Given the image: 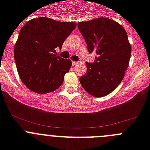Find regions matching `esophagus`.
I'll use <instances>...</instances> for the list:
<instances>
[{"mask_svg": "<svg viewBox=\"0 0 150 150\" xmlns=\"http://www.w3.org/2000/svg\"><path fill=\"white\" fill-rule=\"evenodd\" d=\"M76 64H78L77 62H72V65H76Z\"/></svg>", "mask_w": 150, "mask_h": 150, "instance_id": "34e87169", "label": "esophagus"}]
</instances>
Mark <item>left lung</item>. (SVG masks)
Listing matches in <instances>:
<instances>
[{
  "mask_svg": "<svg viewBox=\"0 0 150 150\" xmlns=\"http://www.w3.org/2000/svg\"><path fill=\"white\" fill-rule=\"evenodd\" d=\"M78 28L88 52L97 54L93 63L86 62L87 71L79 82L91 95L104 97L120 84L128 67L132 47L128 35L121 25L104 17L80 22Z\"/></svg>",
  "mask_w": 150,
  "mask_h": 150,
  "instance_id": "obj_1",
  "label": "left lung"
}]
</instances>
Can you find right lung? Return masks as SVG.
Returning a JSON list of instances; mask_svg holds the SVG:
<instances>
[{
  "mask_svg": "<svg viewBox=\"0 0 150 150\" xmlns=\"http://www.w3.org/2000/svg\"><path fill=\"white\" fill-rule=\"evenodd\" d=\"M76 27L74 22L40 17L22 28L14 46V59L19 77L28 88L46 94L62 86L72 62L56 56L55 50L62 48Z\"/></svg>",
  "mask_w": 150,
  "mask_h": 150,
  "instance_id": "right-lung-1",
  "label": "right lung"
}]
</instances>
